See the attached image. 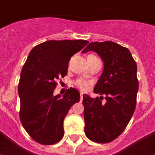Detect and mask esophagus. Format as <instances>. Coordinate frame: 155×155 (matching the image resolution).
<instances>
[{
    "label": "esophagus",
    "instance_id": "obj_1",
    "mask_svg": "<svg viewBox=\"0 0 155 155\" xmlns=\"http://www.w3.org/2000/svg\"><path fill=\"white\" fill-rule=\"evenodd\" d=\"M83 95H84V94L82 92H80V99H83Z\"/></svg>",
    "mask_w": 155,
    "mask_h": 155
}]
</instances>
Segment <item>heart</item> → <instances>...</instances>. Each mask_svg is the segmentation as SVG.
<instances>
[{
	"label": "heart",
	"instance_id": "heart-1",
	"mask_svg": "<svg viewBox=\"0 0 155 155\" xmlns=\"http://www.w3.org/2000/svg\"><path fill=\"white\" fill-rule=\"evenodd\" d=\"M75 86L77 87L78 88L80 89L83 91H86L87 90H88L89 86H90V82L87 81V80H84V79H78L75 81Z\"/></svg>",
	"mask_w": 155,
	"mask_h": 155
}]
</instances>
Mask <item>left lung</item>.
<instances>
[{
    "label": "left lung",
    "instance_id": "obj_1",
    "mask_svg": "<svg viewBox=\"0 0 155 155\" xmlns=\"http://www.w3.org/2000/svg\"><path fill=\"white\" fill-rule=\"evenodd\" d=\"M95 51L104 61V71L94 92L102 98L83 95L86 136L93 142L110 143L125 130L136 106L139 81L136 62L130 51L112 41L90 43L82 51Z\"/></svg>",
    "mask_w": 155,
    "mask_h": 155
}]
</instances>
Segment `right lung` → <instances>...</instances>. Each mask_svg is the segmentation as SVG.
<instances>
[{
    "label": "right lung",
    "instance_id": "add662e5",
    "mask_svg": "<svg viewBox=\"0 0 155 155\" xmlns=\"http://www.w3.org/2000/svg\"><path fill=\"white\" fill-rule=\"evenodd\" d=\"M88 41H48L31 50L21 70L18 85L20 119L32 139L43 145L58 143L64 136V119L80 100V92L70 87L64 95H53L56 80L68 73L71 57Z\"/></svg>",
    "mask_w": 155,
    "mask_h": 155
}]
</instances>
